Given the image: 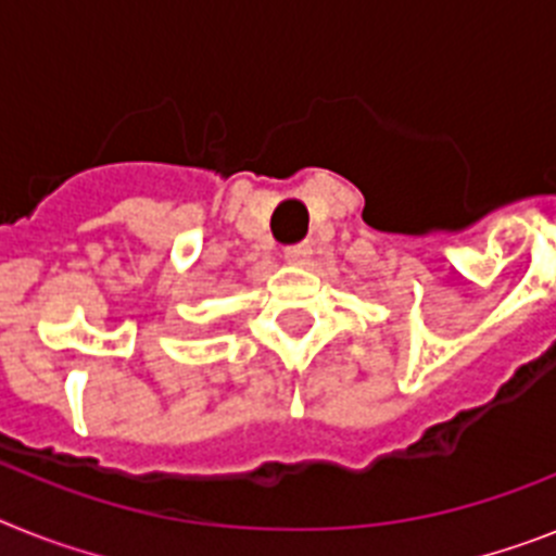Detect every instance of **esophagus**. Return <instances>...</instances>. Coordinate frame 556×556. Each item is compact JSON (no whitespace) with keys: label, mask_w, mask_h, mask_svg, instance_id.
Wrapping results in <instances>:
<instances>
[{"label":"esophagus","mask_w":556,"mask_h":556,"mask_svg":"<svg viewBox=\"0 0 556 556\" xmlns=\"http://www.w3.org/2000/svg\"><path fill=\"white\" fill-rule=\"evenodd\" d=\"M307 256H311V245H307V242H300V245H288L286 249V260L293 265H302Z\"/></svg>","instance_id":"1"}]
</instances>
